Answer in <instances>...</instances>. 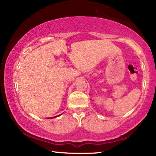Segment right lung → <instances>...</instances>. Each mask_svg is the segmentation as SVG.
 Returning <instances> with one entry per match:
<instances>
[{
  "label": "right lung",
  "mask_w": 156,
  "mask_h": 156,
  "mask_svg": "<svg viewBox=\"0 0 156 156\" xmlns=\"http://www.w3.org/2000/svg\"><path fill=\"white\" fill-rule=\"evenodd\" d=\"M62 114H60V115H56V116H54V117H51V118H56V117H58V116H60V115H61Z\"/></svg>",
  "instance_id": "1"
}]
</instances>
